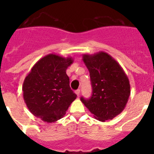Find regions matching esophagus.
Returning <instances> with one entry per match:
<instances>
[{
  "instance_id": "esophagus-1",
  "label": "esophagus",
  "mask_w": 154,
  "mask_h": 154,
  "mask_svg": "<svg viewBox=\"0 0 154 154\" xmlns=\"http://www.w3.org/2000/svg\"><path fill=\"white\" fill-rule=\"evenodd\" d=\"M75 94H76V95H77V96H79L80 89H77V90H75Z\"/></svg>"
}]
</instances>
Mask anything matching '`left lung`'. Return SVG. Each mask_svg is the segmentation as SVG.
<instances>
[{"label": "left lung", "instance_id": "1", "mask_svg": "<svg viewBox=\"0 0 154 154\" xmlns=\"http://www.w3.org/2000/svg\"><path fill=\"white\" fill-rule=\"evenodd\" d=\"M90 75L92 95L81 97L96 119L105 122L123 112L130 95V81L120 65L104 51L82 55Z\"/></svg>", "mask_w": 154, "mask_h": 154}]
</instances>
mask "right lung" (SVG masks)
<instances>
[{
    "mask_svg": "<svg viewBox=\"0 0 154 154\" xmlns=\"http://www.w3.org/2000/svg\"><path fill=\"white\" fill-rule=\"evenodd\" d=\"M72 63L71 57L49 54L38 61L24 79V103L31 113L44 122L54 123L63 117L77 97L66 74Z\"/></svg>",
    "mask_w": 154,
    "mask_h": 154,
    "instance_id": "add662e5",
    "label": "right lung"
}]
</instances>
